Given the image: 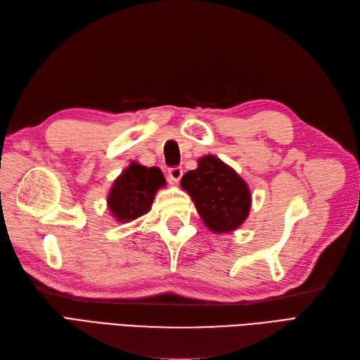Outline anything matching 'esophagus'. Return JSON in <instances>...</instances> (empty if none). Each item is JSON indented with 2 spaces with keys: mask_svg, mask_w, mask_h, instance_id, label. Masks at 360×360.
<instances>
[{
  "mask_svg": "<svg viewBox=\"0 0 360 360\" xmlns=\"http://www.w3.org/2000/svg\"><path fill=\"white\" fill-rule=\"evenodd\" d=\"M169 178L173 182H178L182 178V167L175 166V167H170L169 169Z\"/></svg>",
  "mask_w": 360,
  "mask_h": 360,
  "instance_id": "34e87169",
  "label": "esophagus"
}]
</instances>
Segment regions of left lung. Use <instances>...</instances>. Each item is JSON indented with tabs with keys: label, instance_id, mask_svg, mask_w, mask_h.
Here are the masks:
<instances>
[{
	"label": "left lung",
	"instance_id": "obj_1",
	"mask_svg": "<svg viewBox=\"0 0 360 360\" xmlns=\"http://www.w3.org/2000/svg\"><path fill=\"white\" fill-rule=\"evenodd\" d=\"M200 214L203 223L215 233L238 229L248 217L251 194L238 173L214 155L199 160V167L181 179Z\"/></svg>",
	"mask_w": 360,
	"mask_h": 360
}]
</instances>
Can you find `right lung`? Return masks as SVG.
I'll return each mask as SVG.
<instances>
[{"instance_id":"add662e5","label":"right lung","mask_w":360,"mask_h":360,"mask_svg":"<svg viewBox=\"0 0 360 360\" xmlns=\"http://www.w3.org/2000/svg\"><path fill=\"white\" fill-rule=\"evenodd\" d=\"M165 185V176L158 167H145L131 163L115 181L108 205L120 221H131L149 211L154 195Z\"/></svg>"}]
</instances>
